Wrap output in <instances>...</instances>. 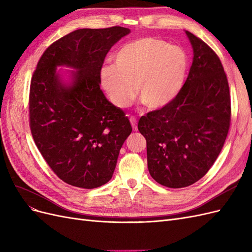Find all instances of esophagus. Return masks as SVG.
Instances as JSON below:
<instances>
[{
	"label": "esophagus",
	"instance_id": "34e87169",
	"mask_svg": "<svg viewBox=\"0 0 252 252\" xmlns=\"http://www.w3.org/2000/svg\"><path fill=\"white\" fill-rule=\"evenodd\" d=\"M130 123H131V126L133 128V130L134 131L138 130V126H136V119L134 117H130Z\"/></svg>",
	"mask_w": 252,
	"mask_h": 252
}]
</instances>
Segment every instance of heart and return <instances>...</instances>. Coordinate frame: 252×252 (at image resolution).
Instances as JSON below:
<instances>
[{
    "label": "heart",
    "mask_w": 252,
    "mask_h": 252,
    "mask_svg": "<svg viewBox=\"0 0 252 252\" xmlns=\"http://www.w3.org/2000/svg\"><path fill=\"white\" fill-rule=\"evenodd\" d=\"M188 57L179 46L154 37L125 44L114 55V65H105L101 85L111 103L125 108L136 94L149 109L170 104L184 85Z\"/></svg>",
    "instance_id": "heart-1"
}]
</instances>
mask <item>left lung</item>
Masks as SVG:
<instances>
[{
  "label": "left lung",
  "mask_w": 252,
  "mask_h": 252,
  "mask_svg": "<svg viewBox=\"0 0 252 252\" xmlns=\"http://www.w3.org/2000/svg\"><path fill=\"white\" fill-rule=\"evenodd\" d=\"M192 65L180 94L138 124L147 142L152 179L169 188L192 185L222 150L231 120L229 85L222 63L207 44L186 32Z\"/></svg>",
  "instance_id": "left-lung-1"
}]
</instances>
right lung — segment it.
<instances>
[{
	"instance_id": "right-lung-1",
	"label": "right lung",
	"mask_w": 252,
	"mask_h": 252,
	"mask_svg": "<svg viewBox=\"0 0 252 252\" xmlns=\"http://www.w3.org/2000/svg\"><path fill=\"white\" fill-rule=\"evenodd\" d=\"M128 28H83L44 51L30 83L29 125L45 161L71 186L93 189L111 178L120 149L132 128L124 111L100 88V73L110 48ZM58 65L74 69L70 83Z\"/></svg>"
}]
</instances>
